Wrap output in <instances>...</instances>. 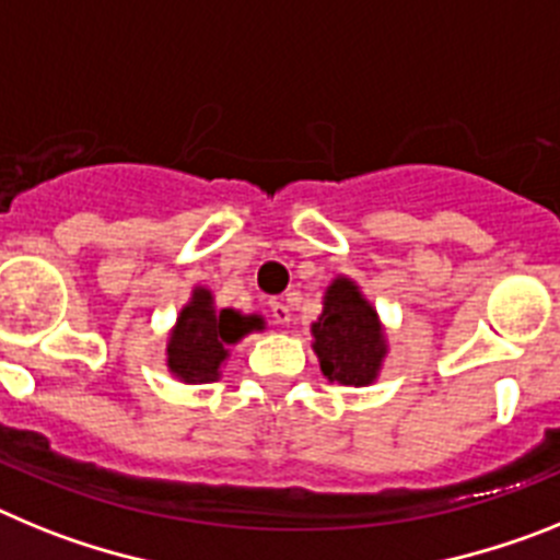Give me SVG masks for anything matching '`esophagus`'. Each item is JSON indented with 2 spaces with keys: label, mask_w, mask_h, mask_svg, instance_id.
Returning <instances> with one entry per match:
<instances>
[{
  "label": "esophagus",
  "mask_w": 560,
  "mask_h": 560,
  "mask_svg": "<svg viewBox=\"0 0 560 560\" xmlns=\"http://www.w3.org/2000/svg\"><path fill=\"white\" fill-rule=\"evenodd\" d=\"M270 315H273L276 324H290V318H293V313H290V304L281 299L270 301Z\"/></svg>",
  "instance_id": "34e87169"
}]
</instances>
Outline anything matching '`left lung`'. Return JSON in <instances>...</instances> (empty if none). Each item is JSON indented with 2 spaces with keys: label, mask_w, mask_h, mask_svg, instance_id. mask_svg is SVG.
<instances>
[{
  "label": "left lung",
  "mask_w": 560,
  "mask_h": 560,
  "mask_svg": "<svg viewBox=\"0 0 560 560\" xmlns=\"http://www.w3.org/2000/svg\"><path fill=\"white\" fill-rule=\"evenodd\" d=\"M310 332L327 381L340 386H369L377 381L388 352L386 332L377 310L352 279H332L324 293V310Z\"/></svg>",
  "instance_id": "obj_1"
}]
</instances>
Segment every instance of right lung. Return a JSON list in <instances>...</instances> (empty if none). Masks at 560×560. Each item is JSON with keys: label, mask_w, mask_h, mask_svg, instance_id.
<instances>
[{"label": "right lung", "mask_w": 560, "mask_h": 560, "mask_svg": "<svg viewBox=\"0 0 560 560\" xmlns=\"http://www.w3.org/2000/svg\"><path fill=\"white\" fill-rule=\"evenodd\" d=\"M253 329H265L261 315H242L240 310H217L208 287H194L191 299L177 315L168 335L165 366L183 383H211L222 374L233 343Z\"/></svg>", "instance_id": "right-lung-1"}]
</instances>
